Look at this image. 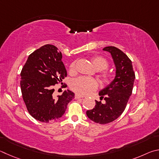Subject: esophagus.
<instances>
[{
	"mask_svg": "<svg viewBox=\"0 0 159 159\" xmlns=\"http://www.w3.org/2000/svg\"><path fill=\"white\" fill-rule=\"evenodd\" d=\"M83 98V96L78 95V94H76V95L75 96V99H77V98Z\"/></svg>",
	"mask_w": 159,
	"mask_h": 159,
	"instance_id": "obj_1",
	"label": "esophagus"
}]
</instances>
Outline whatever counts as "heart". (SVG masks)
Here are the masks:
<instances>
[{
	"instance_id": "b5f03b06",
	"label": "heart",
	"mask_w": 159,
	"mask_h": 159,
	"mask_svg": "<svg viewBox=\"0 0 159 159\" xmlns=\"http://www.w3.org/2000/svg\"><path fill=\"white\" fill-rule=\"evenodd\" d=\"M92 63L96 70H103L108 67V62L105 58L102 57H96L92 58ZM75 68V63H72L70 66V69L72 70ZM105 80L106 82H110V77L105 75ZM72 89L80 95L84 96L93 93L98 88V82L93 78L87 77H80L75 79L72 83Z\"/></svg>"
}]
</instances>
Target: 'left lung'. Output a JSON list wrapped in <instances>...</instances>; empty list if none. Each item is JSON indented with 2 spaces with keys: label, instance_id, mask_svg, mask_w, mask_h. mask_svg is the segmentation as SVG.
<instances>
[{
  "label": "left lung",
  "instance_id": "left-lung-1",
  "mask_svg": "<svg viewBox=\"0 0 159 159\" xmlns=\"http://www.w3.org/2000/svg\"><path fill=\"white\" fill-rule=\"evenodd\" d=\"M110 53L115 66V77L109 84L99 91L100 99L104 98V103L96 101L92 110L87 111L89 119L96 123H110L120 116L126 107L132 94L135 79L132 61L126 54L115 47L102 49Z\"/></svg>",
  "mask_w": 159,
  "mask_h": 159
}]
</instances>
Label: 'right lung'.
<instances>
[{"mask_svg":"<svg viewBox=\"0 0 159 159\" xmlns=\"http://www.w3.org/2000/svg\"><path fill=\"white\" fill-rule=\"evenodd\" d=\"M20 86L28 111L36 120L56 121L65 113L75 93L66 90L54 97L53 86L67 76L62 54L57 47L45 44L29 56L21 70Z\"/></svg>","mask_w":159,"mask_h":159,"instance_id":"obj_1","label":"right lung"}]
</instances>
